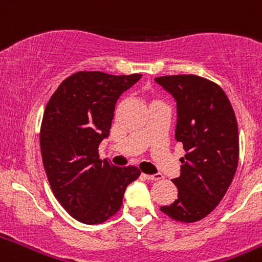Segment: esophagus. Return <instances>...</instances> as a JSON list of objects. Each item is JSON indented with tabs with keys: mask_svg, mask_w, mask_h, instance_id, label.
<instances>
[{
	"mask_svg": "<svg viewBox=\"0 0 262 262\" xmlns=\"http://www.w3.org/2000/svg\"><path fill=\"white\" fill-rule=\"evenodd\" d=\"M144 176L147 180H149V181H157V180H161L163 178V176L160 174V173H156V174H143Z\"/></svg>",
	"mask_w": 262,
	"mask_h": 262,
	"instance_id": "34e87169",
	"label": "esophagus"
}]
</instances>
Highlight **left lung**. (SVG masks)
<instances>
[{
	"label": "left lung",
	"mask_w": 262,
	"mask_h": 262,
	"mask_svg": "<svg viewBox=\"0 0 262 262\" xmlns=\"http://www.w3.org/2000/svg\"><path fill=\"white\" fill-rule=\"evenodd\" d=\"M177 102L174 138L186 152L181 170L172 181L177 200L161 206L178 222L201 221L219 205L239 161V134L235 113L221 86L194 75L155 78Z\"/></svg>",
	"instance_id": "8db88e82"
}]
</instances>
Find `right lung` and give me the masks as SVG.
Listing matches in <instances>:
<instances>
[{"label":"right lung","mask_w":262,"mask_h":262,"mask_svg":"<svg viewBox=\"0 0 262 262\" xmlns=\"http://www.w3.org/2000/svg\"><path fill=\"white\" fill-rule=\"evenodd\" d=\"M142 75L77 72L62 81L46 106L40 151L53 194L71 216L85 224L107 221L122 206L126 187L140 176L99 160L110 135L117 101Z\"/></svg>","instance_id":"add662e5"}]
</instances>
